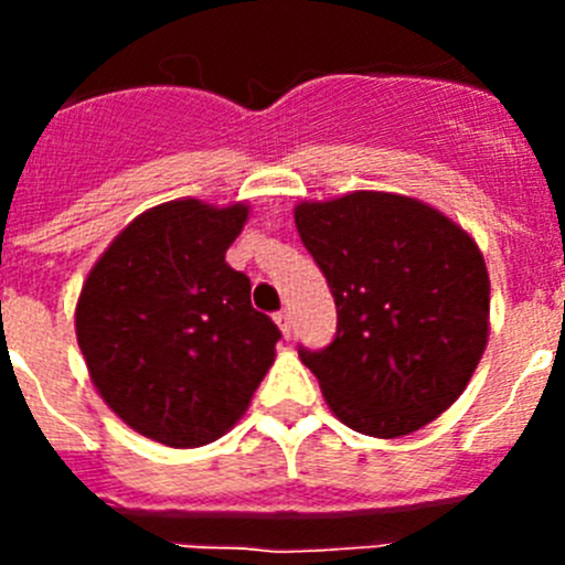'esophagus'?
I'll use <instances>...</instances> for the list:
<instances>
[{
    "mask_svg": "<svg viewBox=\"0 0 565 565\" xmlns=\"http://www.w3.org/2000/svg\"><path fill=\"white\" fill-rule=\"evenodd\" d=\"M274 322L279 326V331H282V337H291V313L288 311H279L277 317H274Z\"/></svg>",
    "mask_w": 565,
    "mask_h": 565,
    "instance_id": "34e87169",
    "label": "esophagus"
}]
</instances>
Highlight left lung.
I'll list each match as a JSON object with an SVG mask.
<instances>
[{
    "mask_svg": "<svg viewBox=\"0 0 565 565\" xmlns=\"http://www.w3.org/2000/svg\"><path fill=\"white\" fill-rule=\"evenodd\" d=\"M294 223L337 302L333 342L299 348L333 416L373 438L436 422L487 348L489 274L476 239L393 192L302 201Z\"/></svg>",
    "mask_w": 565,
    "mask_h": 565,
    "instance_id": "8db88e82",
    "label": "left lung"
}]
</instances>
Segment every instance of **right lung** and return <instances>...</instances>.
<instances>
[{"label": "right lung", "mask_w": 565, "mask_h": 565, "mask_svg": "<svg viewBox=\"0 0 565 565\" xmlns=\"http://www.w3.org/2000/svg\"><path fill=\"white\" fill-rule=\"evenodd\" d=\"M246 203L169 201L138 214L89 268L76 337L98 396L174 450L226 436L274 364L279 328L226 263Z\"/></svg>", "instance_id": "obj_1"}]
</instances>
